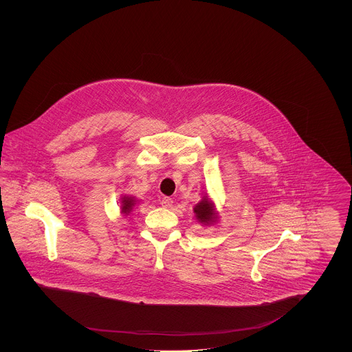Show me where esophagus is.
<instances>
[{
  "label": "esophagus",
  "mask_w": 352,
  "mask_h": 352,
  "mask_svg": "<svg viewBox=\"0 0 352 352\" xmlns=\"http://www.w3.org/2000/svg\"><path fill=\"white\" fill-rule=\"evenodd\" d=\"M173 199L171 198H162V201H161V204H162V207H165V208H170L171 206H173Z\"/></svg>",
  "instance_id": "esophagus-1"
}]
</instances>
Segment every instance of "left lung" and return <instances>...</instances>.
Here are the masks:
<instances>
[{
	"label": "left lung",
	"instance_id": "1",
	"mask_svg": "<svg viewBox=\"0 0 352 352\" xmlns=\"http://www.w3.org/2000/svg\"><path fill=\"white\" fill-rule=\"evenodd\" d=\"M194 212L195 218L203 224H212L218 219V215L215 212V206L207 197H203V199L194 207Z\"/></svg>",
	"mask_w": 352,
	"mask_h": 352
}]
</instances>
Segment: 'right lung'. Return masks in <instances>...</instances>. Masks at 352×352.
<instances>
[{"instance_id": "obj_1", "label": "right lung", "mask_w": 352, "mask_h": 352, "mask_svg": "<svg viewBox=\"0 0 352 352\" xmlns=\"http://www.w3.org/2000/svg\"><path fill=\"white\" fill-rule=\"evenodd\" d=\"M134 204V197H122V201H121V212L125 214V215H129V212L133 210Z\"/></svg>"}]
</instances>
